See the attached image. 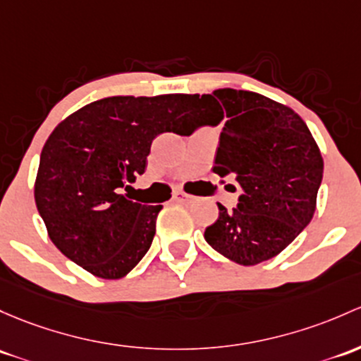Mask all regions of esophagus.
Masks as SVG:
<instances>
[{"label": "esophagus", "mask_w": 361, "mask_h": 361, "mask_svg": "<svg viewBox=\"0 0 361 361\" xmlns=\"http://www.w3.org/2000/svg\"><path fill=\"white\" fill-rule=\"evenodd\" d=\"M193 197L190 193H185L183 190H176L173 192V202H178V204H187L190 202Z\"/></svg>", "instance_id": "esophagus-1"}]
</instances>
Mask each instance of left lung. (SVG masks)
Segmentation results:
<instances>
[{
  "mask_svg": "<svg viewBox=\"0 0 361 361\" xmlns=\"http://www.w3.org/2000/svg\"><path fill=\"white\" fill-rule=\"evenodd\" d=\"M199 105L195 126L226 119L212 171L240 190L231 211L218 204V219L204 237L244 267L271 259L313 218L324 176L320 149L290 107L254 91L216 90Z\"/></svg>",
  "mask_w": 361,
  "mask_h": 361,
  "instance_id": "obj_1",
  "label": "left lung"
}]
</instances>
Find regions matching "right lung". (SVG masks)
Returning a JSON list of instances; mask_svg holds the SVG:
<instances>
[{
    "label": "right lung",
    "instance_id": "right-lung-1",
    "mask_svg": "<svg viewBox=\"0 0 361 361\" xmlns=\"http://www.w3.org/2000/svg\"><path fill=\"white\" fill-rule=\"evenodd\" d=\"M197 94L109 97L71 114L41 152L37 211L56 249L105 280L128 275L150 249L161 204L133 202L152 140L195 128Z\"/></svg>",
    "mask_w": 361,
    "mask_h": 361
}]
</instances>
